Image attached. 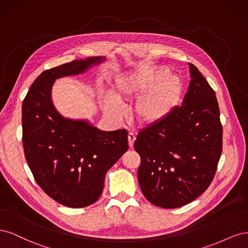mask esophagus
<instances>
[{"label":"esophagus","mask_w":248,"mask_h":248,"mask_svg":"<svg viewBox=\"0 0 248 248\" xmlns=\"http://www.w3.org/2000/svg\"><path fill=\"white\" fill-rule=\"evenodd\" d=\"M134 140H136V136L132 132H129L128 133V144H129V147L132 148L133 147V142Z\"/></svg>","instance_id":"obj_1"}]
</instances>
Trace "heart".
Here are the masks:
<instances>
[{
  "mask_svg": "<svg viewBox=\"0 0 248 248\" xmlns=\"http://www.w3.org/2000/svg\"><path fill=\"white\" fill-rule=\"evenodd\" d=\"M164 66L144 67L118 77L111 87V95L103 97L109 114L122 119L124 109L120 102L136 99L132 115L141 126L163 122L179 104L183 85L177 76H169Z\"/></svg>",
  "mask_w": 248,
  "mask_h": 248,
  "instance_id": "1",
  "label": "heart"
}]
</instances>
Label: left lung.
I'll return each mask as SVG.
<instances>
[{
  "label": "left lung",
  "instance_id": "1",
  "mask_svg": "<svg viewBox=\"0 0 248 248\" xmlns=\"http://www.w3.org/2000/svg\"><path fill=\"white\" fill-rule=\"evenodd\" d=\"M181 107L163 122L140 130L134 149L138 178L151 204L174 209L196 200L211 184L222 151V126L215 92L193 64Z\"/></svg>",
  "mask_w": 248,
  "mask_h": 248
}]
</instances>
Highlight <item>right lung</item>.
Here are the masks:
<instances>
[{"label": "right lung", "mask_w": 248, "mask_h": 248, "mask_svg": "<svg viewBox=\"0 0 248 248\" xmlns=\"http://www.w3.org/2000/svg\"><path fill=\"white\" fill-rule=\"evenodd\" d=\"M104 60L90 57L43 71L22 103L29 168L42 190L66 207H87L98 200L107 171L128 150L125 129L102 131L86 120L64 118L51 101L56 79L77 76Z\"/></svg>", "instance_id": "obj_1"}]
</instances>
